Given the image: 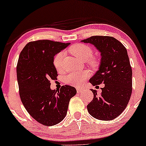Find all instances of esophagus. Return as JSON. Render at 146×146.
Returning a JSON list of instances; mask_svg holds the SVG:
<instances>
[{
  "label": "esophagus",
  "mask_w": 146,
  "mask_h": 146,
  "mask_svg": "<svg viewBox=\"0 0 146 146\" xmlns=\"http://www.w3.org/2000/svg\"><path fill=\"white\" fill-rule=\"evenodd\" d=\"M76 90H77L78 93H80V92H84V89H82V88H76Z\"/></svg>",
  "instance_id": "1"
}]
</instances>
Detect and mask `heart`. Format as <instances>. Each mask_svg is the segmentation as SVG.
<instances>
[{
  "label": "heart",
  "instance_id": "heart-1",
  "mask_svg": "<svg viewBox=\"0 0 146 146\" xmlns=\"http://www.w3.org/2000/svg\"><path fill=\"white\" fill-rule=\"evenodd\" d=\"M69 52L72 54L80 60L88 61L89 65L92 68H96L98 65V61L95 58H90L92 56V49L88 45L84 44H76L69 48ZM64 53L62 52H58L55 55L53 60V64L54 67L58 70H60L62 68V58ZM88 73L85 71L74 72L68 74L65 77V82L68 84L74 86H80L82 85L84 82L87 78Z\"/></svg>",
  "mask_w": 146,
  "mask_h": 146
}]
</instances>
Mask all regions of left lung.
I'll list each match as a JSON object with an SVG mask.
<instances>
[{"instance_id": "left-lung-1", "label": "left lung", "mask_w": 146, "mask_h": 146, "mask_svg": "<svg viewBox=\"0 0 146 146\" xmlns=\"http://www.w3.org/2000/svg\"><path fill=\"white\" fill-rule=\"evenodd\" d=\"M81 42L94 45L100 52L98 70L90 79V83L104 84L100 96L91 89L94 98L87 106L88 111L96 119L111 120L124 110L132 91V70L127 50L111 36H94Z\"/></svg>"}]
</instances>
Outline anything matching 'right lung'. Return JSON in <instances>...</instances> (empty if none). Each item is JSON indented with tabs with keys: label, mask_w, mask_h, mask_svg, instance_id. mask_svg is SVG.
<instances>
[{
	"label": "right lung",
	"mask_w": 146,
	"mask_h": 146,
	"mask_svg": "<svg viewBox=\"0 0 146 146\" xmlns=\"http://www.w3.org/2000/svg\"><path fill=\"white\" fill-rule=\"evenodd\" d=\"M70 44L48 40L31 42L19 56L17 74L21 101L35 120L47 126L63 120L70 100L76 94L74 87L68 85L52 90L50 82L58 76L54 57Z\"/></svg>",
	"instance_id": "right-lung-1"
}]
</instances>
